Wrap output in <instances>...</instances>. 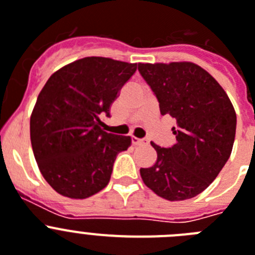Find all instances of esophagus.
<instances>
[{
	"mask_svg": "<svg viewBox=\"0 0 255 255\" xmlns=\"http://www.w3.org/2000/svg\"><path fill=\"white\" fill-rule=\"evenodd\" d=\"M132 142H133L134 145H147L149 141L145 140V138H137V137L132 136Z\"/></svg>",
	"mask_w": 255,
	"mask_h": 255,
	"instance_id": "34e87169",
	"label": "esophagus"
}]
</instances>
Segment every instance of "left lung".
Wrapping results in <instances>:
<instances>
[{
	"label": "left lung",
	"mask_w": 255,
	"mask_h": 255,
	"mask_svg": "<svg viewBox=\"0 0 255 255\" xmlns=\"http://www.w3.org/2000/svg\"><path fill=\"white\" fill-rule=\"evenodd\" d=\"M159 101L161 115L176 119V143L151 142L158 159L141 168L142 181L169 201L191 199L218 176L232 151L236 113L220 83L194 63L138 64Z\"/></svg>",
	"instance_id": "left-lung-1"
}]
</instances>
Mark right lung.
Listing matches in <instances>:
<instances>
[{
    "instance_id": "add662e5",
    "label": "right lung",
    "mask_w": 255,
    "mask_h": 255,
    "mask_svg": "<svg viewBox=\"0 0 255 255\" xmlns=\"http://www.w3.org/2000/svg\"><path fill=\"white\" fill-rule=\"evenodd\" d=\"M137 64L91 56L63 66L39 92L30 117V142L42 176L70 199L97 194L110 181L129 136L108 133L101 117L134 74Z\"/></svg>"
}]
</instances>
